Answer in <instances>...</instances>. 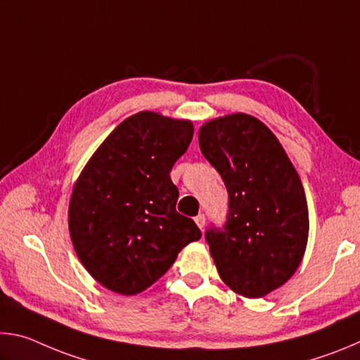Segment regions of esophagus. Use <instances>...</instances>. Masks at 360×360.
<instances>
[{
    "label": "esophagus",
    "instance_id": "esophagus-1",
    "mask_svg": "<svg viewBox=\"0 0 360 360\" xmlns=\"http://www.w3.org/2000/svg\"><path fill=\"white\" fill-rule=\"evenodd\" d=\"M195 222H197V225L200 227V230H203V227H205V222H206V217H205V214H198L197 217H195Z\"/></svg>",
    "mask_w": 360,
    "mask_h": 360
}]
</instances>
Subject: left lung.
Segmentation results:
<instances>
[{
    "label": "left lung",
    "instance_id": "8db88e82",
    "mask_svg": "<svg viewBox=\"0 0 360 360\" xmlns=\"http://www.w3.org/2000/svg\"><path fill=\"white\" fill-rule=\"evenodd\" d=\"M198 143L229 192L227 221L205 233L219 276L243 297L270 294L294 275L307 248L302 181L276 136L252 115L208 122Z\"/></svg>",
    "mask_w": 360,
    "mask_h": 360
}]
</instances>
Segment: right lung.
<instances>
[{"mask_svg":"<svg viewBox=\"0 0 360 360\" xmlns=\"http://www.w3.org/2000/svg\"><path fill=\"white\" fill-rule=\"evenodd\" d=\"M193 136L192 122L143 111L125 119L90 158L70 202L79 260L106 289L143 292L162 278L188 243L202 238L176 211L169 178Z\"/></svg>","mask_w":360,"mask_h":360,"instance_id":"add662e5","label":"right lung"}]
</instances>
